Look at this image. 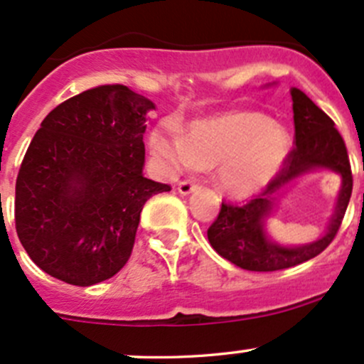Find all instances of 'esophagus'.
Segmentation results:
<instances>
[{"label": "esophagus", "mask_w": 364, "mask_h": 364, "mask_svg": "<svg viewBox=\"0 0 364 364\" xmlns=\"http://www.w3.org/2000/svg\"><path fill=\"white\" fill-rule=\"evenodd\" d=\"M198 187H200V183L193 182V181H182L178 183V193L183 194V196H187V194H191L193 191H196Z\"/></svg>", "instance_id": "1"}]
</instances>
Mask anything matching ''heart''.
<instances>
[{
  "instance_id": "b5f03b06",
  "label": "heart",
  "mask_w": 364,
  "mask_h": 364,
  "mask_svg": "<svg viewBox=\"0 0 364 364\" xmlns=\"http://www.w3.org/2000/svg\"><path fill=\"white\" fill-rule=\"evenodd\" d=\"M156 163L166 173L213 168L217 186L235 198H249L275 178L291 151V136L257 112H231L200 119L186 134L157 126L149 134Z\"/></svg>"
}]
</instances>
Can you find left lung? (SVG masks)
<instances>
[{
	"label": "left lung",
	"mask_w": 364,
	"mask_h": 364,
	"mask_svg": "<svg viewBox=\"0 0 364 364\" xmlns=\"http://www.w3.org/2000/svg\"><path fill=\"white\" fill-rule=\"evenodd\" d=\"M294 112V147L282 170L263 193L245 205L223 201L220 212L208 228V242L219 256L249 272H277L301 264L319 256L333 242L346 215L352 194V171L346 141L335 122L299 89H291ZM326 167L343 177V189L326 233L316 242L299 247L273 244L264 231V219L271 213L279 191L299 174Z\"/></svg>",
	"instance_id": "8db88e82"
}]
</instances>
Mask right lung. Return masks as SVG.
Returning <instances> with one entry per match:
<instances>
[{
	"label": "right lung",
	"mask_w": 364,
	"mask_h": 364,
	"mask_svg": "<svg viewBox=\"0 0 364 364\" xmlns=\"http://www.w3.org/2000/svg\"><path fill=\"white\" fill-rule=\"evenodd\" d=\"M152 108L126 85H98L43 119L15 182V230L45 273L84 287L127 263L145 201L171 189L144 177Z\"/></svg>",
	"instance_id": "add662e5"
}]
</instances>
